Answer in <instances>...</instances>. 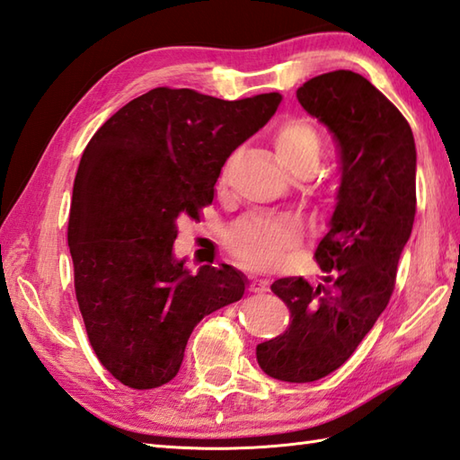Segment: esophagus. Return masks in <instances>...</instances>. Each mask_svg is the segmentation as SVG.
I'll use <instances>...</instances> for the list:
<instances>
[{"mask_svg": "<svg viewBox=\"0 0 460 460\" xmlns=\"http://www.w3.org/2000/svg\"><path fill=\"white\" fill-rule=\"evenodd\" d=\"M251 292H269V280H252L251 287H249Z\"/></svg>", "mask_w": 460, "mask_h": 460, "instance_id": "1", "label": "esophagus"}]
</instances>
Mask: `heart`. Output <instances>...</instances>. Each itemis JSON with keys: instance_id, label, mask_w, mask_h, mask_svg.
Listing matches in <instances>:
<instances>
[{"instance_id": "1", "label": "heart", "mask_w": 460, "mask_h": 460, "mask_svg": "<svg viewBox=\"0 0 460 460\" xmlns=\"http://www.w3.org/2000/svg\"><path fill=\"white\" fill-rule=\"evenodd\" d=\"M279 164L288 173L300 170L314 172L322 154L320 136L305 120H290L272 136ZM302 241L300 223L290 215L252 217L241 221L231 231L229 243L235 255L249 267H275L282 257L296 249Z\"/></svg>"}]
</instances>
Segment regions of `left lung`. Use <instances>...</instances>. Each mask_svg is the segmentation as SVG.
<instances>
[{"instance_id": "1", "label": "left lung", "mask_w": 460, "mask_h": 460, "mask_svg": "<svg viewBox=\"0 0 460 460\" xmlns=\"http://www.w3.org/2000/svg\"><path fill=\"white\" fill-rule=\"evenodd\" d=\"M296 99L338 142L340 188L314 255L326 277L272 282L292 322L257 346V361L270 377L308 384L354 354L392 298L415 219L417 150L403 114L358 73L318 75Z\"/></svg>"}]
</instances>
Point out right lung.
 Here are the masks:
<instances>
[{"label":"right lung","instance_id":"1","mask_svg":"<svg viewBox=\"0 0 460 460\" xmlns=\"http://www.w3.org/2000/svg\"><path fill=\"white\" fill-rule=\"evenodd\" d=\"M280 101L160 86L114 112L84 148L68 215L75 290L94 354L120 384H168L203 316L245 295L241 270L190 272L173 241L178 219H199L223 164Z\"/></svg>","mask_w":460,"mask_h":460}]
</instances>
